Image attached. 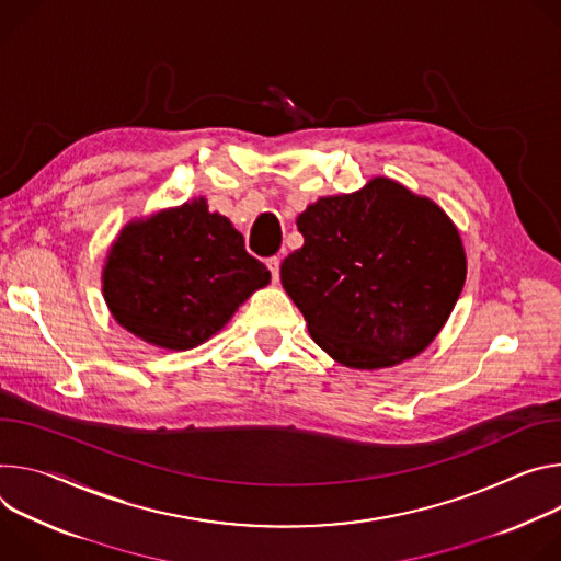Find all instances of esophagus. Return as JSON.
<instances>
[{
  "label": "esophagus",
  "instance_id": "1",
  "mask_svg": "<svg viewBox=\"0 0 561 561\" xmlns=\"http://www.w3.org/2000/svg\"><path fill=\"white\" fill-rule=\"evenodd\" d=\"M265 265H267V270L272 272V280L278 283V276H280V274H278V270H280V259H278V256H272V259L265 261Z\"/></svg>",
  "mask_w": 561,
  "mask_h": 561
}]
</instances>
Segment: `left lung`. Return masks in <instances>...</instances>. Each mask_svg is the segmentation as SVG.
I'll return each mask as SVG.
<instances>
[{"label":"left lung","mask_w":561,"mask_h":561,"mask_svg":"<svg viewBox=\"0 0 561 561\" xmlns=\"http://www.w3.org/2000/svg\"><path fill=\"white\" fill-rule=\"evenodd\" d=\"M296 227L302 247L283 261L280 283L339 363L397 365L439 334L466 283V254L432 201L375 178L309 205Z\"/></svg>","instance_id":"8db88e82"}]
</instances>
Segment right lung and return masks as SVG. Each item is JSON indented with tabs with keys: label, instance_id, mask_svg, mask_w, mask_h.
I'll return each instance as SVG.
<instances>
[{
	"label": "right lung",
	"instance_id": "right-lung-1",
	"mask_svg": "<svg viewBox=\"0 0 561 561\" xmlns=\"http://www.w3.org/2000/svg\"><path fill=\"white\" fill-rule=\"evenodd\" d=\"M247 254L242 233L205 198L124 227L104 267L113 319L167 350H190L216 334L244 298L270 283Z\"/></svg>",
	"mask_w": 561,
	"mask_h": 561
}]
</instances>
